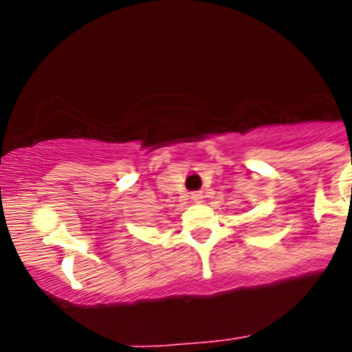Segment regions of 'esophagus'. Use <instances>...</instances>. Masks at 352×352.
Segmentation results:
<instances>
[{
  "mask_svg": "<svg viewBox=\"0 0 352 352\" xmlns=\"http://www.w3.org/2000/svg\"><path fill=\"white\" fill-rule=\"evenodd\" d=\"M194 202H202V192H192V196H190Z\"/></svg>",
  "mask_w": 352,
  "mask_h": 352,
  "instance_id": "1",
  "label": "esophagus"
}]
</instances>
